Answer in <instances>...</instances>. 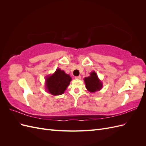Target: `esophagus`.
<instances>
[{
	"label": "esophagus",
	"mask_w": 146,
	"mask_h": 146,
	"mask_svg": "<svg viewBox=\"0 0 146 146\" xmlns=\"http://www.w3.org/2000/svg\"><path fill=\"white\" fill-rule=\"evenodd\" d=\"M75 78H76V79H78V80H79V79H80V78H81V77H80V76H76V77H75Z\"/></svg>",
	"instance_id": "obj_1"
}]
</instances>
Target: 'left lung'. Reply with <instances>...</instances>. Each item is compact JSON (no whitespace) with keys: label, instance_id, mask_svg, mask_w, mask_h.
<instances>
[{"label":"left lung","instance_id":"obj_1","mask_svg":"<svg viewBox=\"0 0 146 146\" xmlns=\"http://www.w3.org/2000/svg\"><path fill=\"white\" fill-rule=\"evenodd\" d=\"M86 89L90 92H94L100 90L102 87V83L99 80L96 73L94 71L90 74V76L84 79Z\"/></svg>","mask_w":146,"mask_h":146}]
</instances>
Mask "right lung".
<instances>
[{
	"mask_svg": "<svg viewBox=\"0 0 146 146\" xmlns=\"http://www.w3.org/2000/svg\"><path fill=\"white\" fill-rule=\"evenodd\" d=\"M72 80L63 70L57 69L55 72L46 78V88L52 95L62 94Z\"/></svg>",
	"mask_w": 146,
	"mask_h": 146,
	"instance_id": "obj_1",
	"label": "right lung"
}]
</instances>
